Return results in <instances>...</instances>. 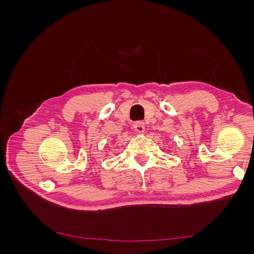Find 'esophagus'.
<instances>
[{"label":"esophagus","mask_w":254,"mask_h":254,"mask_svg":"<svg viewBox=\"0 0 254 254\" xmlns=\"http://www.w3.org/2000/svg\"><path fill=\"white\" fill-rule=\"evenodd\" d=\"M133 128L135 129L136 132L143 133L145 131V123L144 122H135L133 124Z\"/></svg>","instance_id":"34e87169"}]
</instances>
